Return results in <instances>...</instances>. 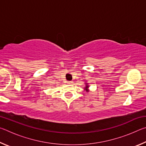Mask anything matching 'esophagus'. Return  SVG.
Masks as SVG:
<instances>
[{"mask_svg":"<svg viewBox=\"0 0 146 146\" xmlns=\"http://www.w3.org/2000/svg\"><path fill=\"white\" fill-rule=\"evenodd\" d=\"M72 81H68L67 82V84H72Z\"/></svg>","mask_w":146,"mask_h":146,"instance_id":"34e87169","label":"esophagus"}]
</instances>
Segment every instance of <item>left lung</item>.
Listing matches in <instances>:
<instances>
[{
  "mask_svg": "<svg viewBox=\"0 0 146 146\" xmlns=\"http://www.w3.org/2000/svg\"><path fill=\"white\" fill-rule=\"evenodd\" d=\"M88 86H86V88H88ZM88 91V90H87Z\"/></svg>",
  "mask_w": 146,
  "mask_h": 146,
  "instance_id": "1",
  "label": "left lung"
}]
</instances>
